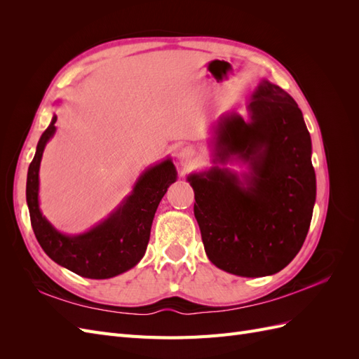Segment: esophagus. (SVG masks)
<instances>
[{"mask_svg":"<svg viewBox=\"0 0 359 359\" xmlns=\"http://www.w3.org/2000/svg\"><path fill=\"white\" fill-rule=\"evenodd\" d=\"M177 157H178V161H180L181 166H190V163L194 158V149H191L189 147L180 148Z\"/></svg>","mask_w":359,"mask_h":359,"instance_id":"1","label":"esophagus"}]
</instances>
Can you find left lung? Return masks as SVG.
<instances>
[{
	"mask_svg": "<svg viewBox=\"0 0 359 359\" xmlns=\"http://www.w3.org/2000/svg\"><path fill=\"white\" fill-rule=\"evenodd\" d=\"M212 126L215 166L194 172L196 217L205 253L226 273L273 276L290 264L306 240L316 202L311 139L297 102L262 79L247 103ZM236 158L249 172L216 166Z\"/></svg>",
	"mask_w": 359,
	"mask_h": 359,
	"instance_id": "left-lung-1",
	"label": "left lung"
}]
</instances>
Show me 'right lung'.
Instances as JSON below:
<instances>
[{"label": "right lung", "mask_w": 359, "mask_h": 359, "mask_svg": "<svg viewBox=\"0 0 359 359\" xmlns=\"http://www.w3.org/2000/svg\"><path fill=\"white\" fill-rule=\"evenodd\" d=\"M57 115L43 132L28 168L27 203L32 231L45 253L58 265L85 278H111L132 269L144 257L157 206L177 181L170 158L142 172L133 191L107 219L79 235H66L53 227L40 211L39 170L46 144L57 132Z\"/></svg>", "instance_id": "1"}]
</instances>
